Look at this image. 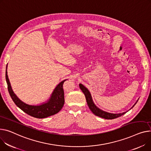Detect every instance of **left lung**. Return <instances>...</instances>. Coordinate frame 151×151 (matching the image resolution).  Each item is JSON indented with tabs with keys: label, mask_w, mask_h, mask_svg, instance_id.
Instances as JSON below:
<instances>
[{
	"label": "left lung",
	"mask_w": 151,
	"mask_h": 151,
	"mask_svg": "<svg viewBox=\"0 0 151 151\" xmlns=\"http://www.w3.org/2000/svg\"><path fill=\"white\" fill-rule=\"evenodd\" d=\"M79 86L80 88H81V90H82V92H83V93L84 94V95L86 96L87 103V105H88L89 109L93 112V114H95L96 116H99V117L104 118V119H115L116 118H118L119 116H121L122 115H124V114H126L127 112V111H126V112H123V113H119V114H112V113H109V112L104 111V110H101V109H99V107H98L95 104V103H93V99H92L91 93H90V92H89V90L82 84H79ZM138 100L137 101V102L135 103V104L129 110H130L132 108L134 107V106L137 103Z\"/></svg>",
	"instance_id": "obj_1"
}]
</instances>
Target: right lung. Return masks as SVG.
I'll return each mask as SVG.
<instances>
[{"label": "right lung", "mask_w": 151, "mask_h": 151, "mask_svg": "<svg viewBox=\"0 0 151 151\" xmlns=\"http://www.w3.org/2000/svg\"><path fill=\"white\" fill-rule=\"evenodd\" d=\"M7 65L6 67L5 78L8 85V90L10 96L19 108L28 115L37 118H47L57 114L61 110L65 101L63 84L67 79L63 80L57 85L47 101L39 105H30L22 101L14 93L7 75Z\"/></svg>", "instance_id": "1"}]
</instances>
